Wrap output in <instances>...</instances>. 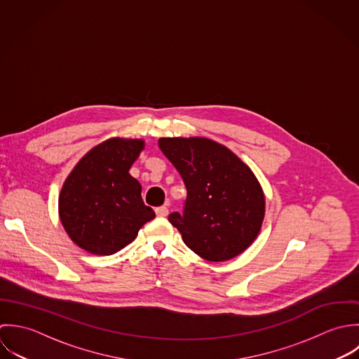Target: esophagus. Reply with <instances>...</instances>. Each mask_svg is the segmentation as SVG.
<instances>
[{"label":"esophagus","instance_id":"esophagus-1","mask_svg":"<svg viewBox=\"0 0 359 359\" xmlns=\"http://www.w3.org/2000/svg\"><path fill=\"white\" fill-rule=\"evenodd\" d=\"M155 214H156V216L163 217V216H166L169 214V210H168V207H166V205H162V207L155 208Z\"/></svg>","mask_w":359,"mask_h":359}]
</instances>
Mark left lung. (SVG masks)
<instances>
[{
  "mask_svg": "<svg viewBox=\"0 0 359 359\" xmlns=\"http://www.w3.org/2000/svg\"><path fill=\"white\" fill-rule=\"evenodd\" d=\"M158 145L180 173L187 197L169 222L207 261H227L255 240L265 215L264 191L229 148L203 137H162Z\"/></svg>",
  "mask_w": 359,
  "mask_h": 359,
  "instance_id": "8db88e82",
  "label": "left lung"
}]
</instances>
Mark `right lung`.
I'll use <instances>...</instances> for the list:
<instances>
[{"label": "right lung", "mask_w": 359, "mask_h": 359, "mask_svg": "<svg viewBox=\"0 0 359 359\" xmlns=\"http://www.w3.org/2000/svg\"><path fill=\"white\" fill-rule=\"evenodd\" d=\"M143 148V140H107L90 149L65 180L60 217L80 248L115 254L155 217L144 205L140 183L129 173Z\"/></svg>", "instance_id": "1"}]
</instances>
